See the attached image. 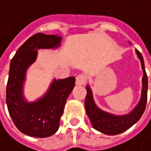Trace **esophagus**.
<instances>
[{
	"mask_svg": "<svg viewBox=\"0 0 151 151\" xmlns=\"http://www.w3.org/2000/svg\"><path fill=\"white\" fill-rule=\"evenodd\" d=\"M87 80H88L87 75L84 74V73H81V74H79L78 76L76 77V83L78 85H83V84H85Z\"/></svg>",
	"mask_w": 151,
	"mask_h": 151,
	"instance_id": "obj_1",
	"label": "esophagus"
}]
</instances>
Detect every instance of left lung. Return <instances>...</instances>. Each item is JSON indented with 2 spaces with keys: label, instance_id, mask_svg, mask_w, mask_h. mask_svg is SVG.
<instances>
[{
  "label": "left lung",
  "instance_id": "left-lung-1",
  "mask_svg": "<svg viewBox=\"0 0 151 151\" xmlns=\"http://www.w3.org/2000/svg\"><path fill=\"white\" fill-rule=\"evenodd\" d=\"M136 52L140 59L141 66L143 69V86H142V93H141V100L139 105L133 109V111L124 116H114L111 115L107 112H104L98 109L95 105L91 91L89 87H87V95L85 98V109L86 112L88 114L93 128L107 135H117L119 133L129 129L131 126L134 125L137 121L141 118L144 113L145 109L147 105V98H148V76L144 66V60L141 53L139 50Z\"/></svg>",
  "mask_w": 151,
  "mask_h": 151
}]
</instances>
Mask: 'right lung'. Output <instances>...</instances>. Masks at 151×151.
<instances>
[{
	"mask_svg": "<svg viewBox=\"0 0 151 151\" xmlns=\"http://www.w3.org/2000/svg\"><path fill=\"white\" fill-rule=\"evenodd\" d=\"M61 37L36 33L29 38L13 56L6 87V103L13 123L21 132L32 137L46 138L59 129L66 101L75 86V78L55 80L47 94L33 103L22 96L27 68L35 60L38 49L57 48Z\"/></svg>",
	"mask_w": 151,
	"mask_h": 151,
	"instance_id": "1",
	"label": "right lung"
}]
</instances>
